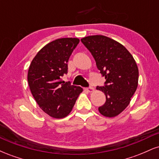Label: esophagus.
<instances>
[{"instance_id":"obj_1","label":"esophagus","mask_w":159,"mask_h":159,"mask_svg":"<svg viewBox=\"0 0 159 159\" xmlns=\"http://www.w3.org/2000/svg\"><path fill=\"white\" fill-rule=\"evenodd\" d=\"M87 90L88 91L89 93H92V92H93L94 88L93 87H88V88H87Z\"/></svg>"}]
</instances>
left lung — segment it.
<instances>
[{
  "label": "left lung",
  "instance_id": "obj_1",
  "mask_svg": "<svg viewBox=\"0 0 159 159\" xmlns=\"http://www.w3.org/2000/svg\"><path fill=\"white\" fill-rule=\"evenodd\" d=\"M81 41L105 78V85L96 87L106 97L98 111L107 117L117 116L129 105L138 87L139 72L136 62L123 45L107 36H89Z\"/></svg>",
  "mask_w": 159,
  "mask_h": 159
}]
</instances>
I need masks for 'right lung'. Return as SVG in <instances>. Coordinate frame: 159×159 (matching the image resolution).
<instances>
[{"instance_id": "1", "label": "right lung", "mask_w": 159, "mask_h": 159, "mask_svg": "<svg viewBox=\"0 0 159 159\" xmlns=\"http://www.w3.org/2000/svg\"><path fill=\"white\" fill-rule=\"evenodd\" d=\"M77 38H61L43 47L33 59L27 81L40 108L52 117L61 119L72 110L83 91L81 87L62 80L68 72V61L76 48Z\"/></svg>"}]
</instances>
